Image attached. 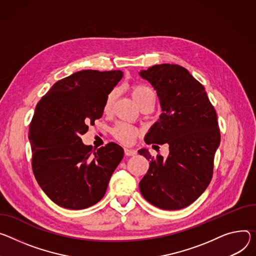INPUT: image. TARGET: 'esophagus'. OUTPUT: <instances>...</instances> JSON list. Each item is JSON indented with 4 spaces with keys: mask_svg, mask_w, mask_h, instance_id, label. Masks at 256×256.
<instances>
[{
    "mask_svg": "<svg viewBox=\"0 0 256 256\" xmlns=\"http://www.w3.org/2000/svg\"><path fill=\"white\" fill-rule=\"evenodd\" d=\"M124 153L126 156H134L136 154V151L130 148H124Z\"/></svg>",
    "mask_w": 256,
    "mask_h": 256,
    "instance_id": "esophagus-1",
    "label": "esophagus"
}]
</instances>
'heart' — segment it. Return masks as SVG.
<instances>
[{"mask_svg":"<svg viewBox=\"0 0 256 256\" xmlns=\"http://www.w3.org/2000/svg\"><path fill=\"white\" fill-rule=\"evenodd\" d=\"M130 92L134 100L136 101L138 107L143 106L148 102L154 103V92L149 86L145 84H138L132 86L130 88ZM115 98H116V90H112L107 95L103 104V111L105 113H108L110 111ZM110 132L115 140H118L120 143L126 145L132 144L136 140V138L138 136V134H140V132H138L136 128L124 122H120L118 124H115L111 128Z\"/></svg>","mask_w":256,"mask_h":256,"instance_id":"1","label":"heart"}]
</instances>
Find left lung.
Masks as SVG:
<instances>
[{
  "instance_id": "obj_1",
  "label": "left lung",
  "mask_w": 256,
  "mask_h": 256,
  "mask_svg": "<svg viewBox=\"0 0 256 256\" xmlns=\"http://www.w3.org/2000/svg\"><path fill=\"white\" fill-rule=\"evenodd\" d=\"M140 76L156 90L162 110L145 142L168 143L170 154L154 157L146 149L138 150L150 161L138 187L154 206L178 210L193 203L212 178L214 154L220 143L216 111L204 86L182 66L154 65Z\"/></svg>"
}]
</instances>
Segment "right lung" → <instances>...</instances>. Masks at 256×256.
Here are the masks:
<instances>
[{
  "instance_id": "add662e5",
  "label": "right lung",
  "mask_w": 256,
  "mask_h": 256,
  "mask_svg": "<svg viewBox=\"0 0 256 256\" xmlns=\"http://www.w3.org/2000/svg\"><path fill=\"white\" fill-rule=\"evenodd\" d=\"M120 70H82L58 80L42 97L30 124L32 166L42 190L57 205L78 210L98 203L124 158L108 143L92 151L80 136L101 118Z\"/></svg>"
}]
</instances>
